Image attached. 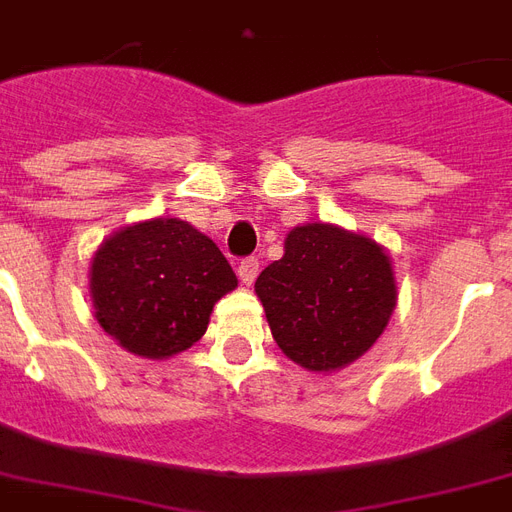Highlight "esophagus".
Instances as JSON below:
<instances>
[{
    "mask_svg": "<svg viewBox=\"0 0 512 512\" xmlns=\"http://www.w3.org/2000/svg\"><path fill=\"white\" fill-rule=\"evenodd\" d=\"M260 274V260L257 257H244L241 260V266H238V279L244 282V285H252Z\"/></svg>",
    "mask_w": 512,
    "mask_h": 512,
    "instance_id": "1",
    "label": "esophagus"
}]
</instances>
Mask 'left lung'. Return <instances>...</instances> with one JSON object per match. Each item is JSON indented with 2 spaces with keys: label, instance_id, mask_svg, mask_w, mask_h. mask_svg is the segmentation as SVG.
<instances>
[{
  "label": "left lung",
  "instance_id": "left-lung-1",
  "mask_svg": "<svg viewBox=\"0 0 512 512\" xmlns=\"http://www.w3.org/2000/svg\"><path fill=\"white\" fill-rule=\"evenodd\" d=\"M276 344L309 372L342 369L369 350L396 306L391 260L342 227H295L285 257L257 276Z\"/></svg>",
  "mask_w": 512,
  "mask_h": 512
}]
</instances>
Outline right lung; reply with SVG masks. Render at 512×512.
I'll use <instances>...</instances> for the list:
<instances>
[{
  "label": "right lung",
  "mask_w": 512,
  "mask_h": 512,
  "mask_svg": "<svg viewBox=\"0 0 512 512\" xmlns=\"http://www.w3.org/2000/svg\"><path fill=\"white\" fill-rule=\"evenodd\" d=\"M238 285L219 246L181 219L124 227L92 260L97 320L143 358H168L206 333L219 298Z\"/></svg>",
  "instance_id": "1"
}]
</instances>
